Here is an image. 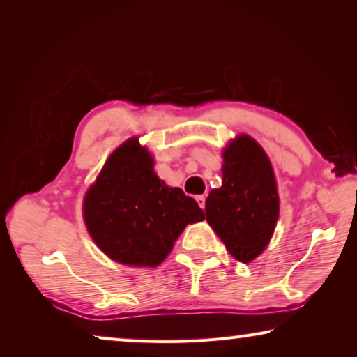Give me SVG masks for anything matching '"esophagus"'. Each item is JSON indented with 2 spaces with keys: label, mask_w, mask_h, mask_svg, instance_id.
<instances>
[{
  "label": "esophagus",
  "mask_w": 357,
  "mask_h": 357,
  "mask_svg": "<svg viewBox=\"0 0 357 357\" xmlns=\"http://www.w3.org/2000/svg\"><path fill=\"white\" fill-rule=\"evenodd\" d=\"M197 203H198V206H200L202 209H204V204H206V197H204V195H198V197H197Z\"/></svg>",
  "instance_id": "34e87169"
}]
</instances>
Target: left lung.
<instances>
[{"label":"left lung","instance_id":"8db88e82","mask_svg":"<svg viewBox=\"0 0 357 357\" xmlns=\"http://www.w3.org/2000/svg\"><path fill=\"white\" fill-rule=\"evenodd\" d=\"M222 185L206 198V220L227 250L250 263L269 245L280 213L277 179L269 155L247 134L222 149Z\"/></svg>","mask_w":357,"mask_h":357}]
</instances>
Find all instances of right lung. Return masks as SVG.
Instances as JSON below:
<instances>
[{"instance_id": "1", "label": "right lung", "mask_w": 357, "mask_h": 357, "mask_svg": "<svg viewBox=\"0 0 357 357\" xmlns=\"http://www.w3.org/2000/svg\"><path fill=\"white\" fill-rule=\"evenodd\" d=\"M82 209L94 244L112 261L130 268L164 263L184 228L204 219L192 197L157 176L154 157L138 137L108 155Z\"/></svg>"}]
</instances>
